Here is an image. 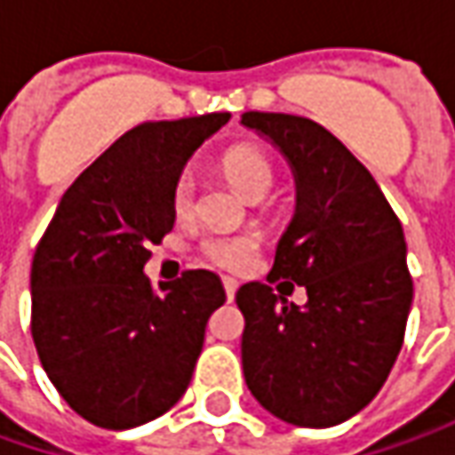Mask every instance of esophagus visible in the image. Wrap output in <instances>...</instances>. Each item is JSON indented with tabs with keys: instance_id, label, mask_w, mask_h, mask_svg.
<instances>
[{
	"instance_id": "obj_1",
	"label": "esophagus",
	"mask_w": 455,
	"mask_h": 455,
	"mask_svg": "<svg viewBox=\"0 0 455 455\" xmlns=\"http://www.w3.org/2000/svg\"><path fill=\"white\" fill-rule=\"evenodd\" d=\"M222 286H225V296H228V301H233V296H235V291H237L235 278L225 275V278H222Z\"/></svg>"
}]
</instances>
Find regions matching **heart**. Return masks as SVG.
Here are the masks:
<instances>
[{
	"label": "heart",
	"instance_id": "b5f03b06",
	"mask_svg": "<svg viewBox=\"0 0 455 455\" xmlns=\"http://www.w3.org/2000/svg\"><path fill=\"white\" fill-rule=\"evenodd\" d=\"M220 169L228 177V182L235 187L237 192L251 200L255 195H268L273 187V166L271 162L253 147H233L222 154ZM172 210L180 220H187L197 210V182L189 172L174 182L172 189ZM200 253L215 263L220 268L240 271L251 266V260L258 253L255 237L243 235V233H210L202 237Z\"/></svg>",
	"mask_w": 455,
	"mask_h": 455
}]
</instances>
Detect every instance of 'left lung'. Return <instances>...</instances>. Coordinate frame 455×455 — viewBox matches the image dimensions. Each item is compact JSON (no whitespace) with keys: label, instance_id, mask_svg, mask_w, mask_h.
<instances>
[{"label":"left lung","instance_id":"8db88e82","mask_svg":"<svg viewBox=\"0 0 455 455\" xmlns=\"http://www.w3.org/2000/svg\"><path fill=\"white\" fill-rule=\"evenodd\" d=\"M240 124L266 136L296 180L268 283L307 289L296 307L282 285L283 297L260 281L240 286L245 385L291 426L331 428L370 405L400 355L412 304L403 225L364 164L316 121L248 111Z\"/></svg>","mask_w":455,"mask_h":455}]
</instances>
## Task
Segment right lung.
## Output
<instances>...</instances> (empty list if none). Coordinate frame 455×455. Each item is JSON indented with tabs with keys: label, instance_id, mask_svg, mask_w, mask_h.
Returning a JSON list of instances; mask_svg holds the SVG:
<instances>
[{
	"label": "right lung",
	"instance_id": "obj_1",
	"mask_svg": "<svg viewBox=\"0 0 455 455\" xmlns=\"http://www.w3.org/2000/svg\"><path fill=\"white\" fill-rule=\"evenodd\" d=\"M230 114L133 126L62 195L32 258V339L62 400L98 428L164 415L189 387L210 314L212 271L151 286L149 245L174 228L172 189Z\"/></svg>",
	"mask_w": 455,
	"mask_h": 455
}]
</instances>
